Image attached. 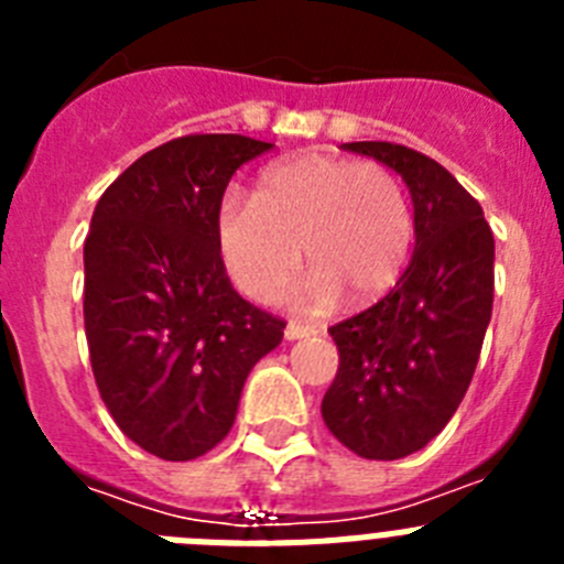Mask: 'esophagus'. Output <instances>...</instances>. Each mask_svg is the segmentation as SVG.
Returning <instances> with one entry per match:
<instances>
[{"instance_id":"esophagus-1","label":"esophagus","mask_w":564,"mask_h":564,"mask_svg":"<svg viewBox=\"0 0 564 564\" xmlns=\"http://www.w3.org/2000/svg\"><path fill=\"white\" fill-rule=\"evenodd\" d=\"M325 330L322 325H313V322H288L285 327V338L293 341V338H307V336H318V333Z\"/></svg>"}]
</instances>
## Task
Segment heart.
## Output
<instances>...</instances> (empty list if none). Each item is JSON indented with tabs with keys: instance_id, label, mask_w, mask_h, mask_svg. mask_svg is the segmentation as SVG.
Here are the masks:
<instances>
[{
	"instance_id": "b5f03b06",
	"label": "heart",
	"mask_w": 564,
	"mask_h": 564,
	"mask_svg": "<svg viewBox=\"0 0 564 564\" xmlns=\"http://www.w3.org/2000/svg\"><path fill=\"white\" fill-rule=\"evenodd\" d=\"M412 237L410 197L392 169L322 152L271 166L251 206L228 200L217 217L223 265L257 302H271L291 282L302 248L316 271L293 302L325 305L338 291L372 302L401 279Z\"/></svg>"
}]
</instances>
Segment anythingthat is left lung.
Listing matches in <instances>:
<instances>
[{"mask_svg":"<svg viewBox=\"0 0 564 564\" xmlns=\"http://www.w3.org/2000/svg\"><path fill=\"white\" fill-rule=\"evenodd\" d=\"M401 174L415 206V253L381 302L330 327L338 372L322 417L367 460L423 449L466 395L495 302V234L480 203L437 161L401 143L358 141Z\"/></svg>","mask_w":564,"mask_h":564,"instance_id":"8db88e82","label":"left lung"}]
</instances>
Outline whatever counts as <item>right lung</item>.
<instances>
[{
    "mask_svg": "<svg viewBox=\"0 0 564 564\" xmlns=\"http://www.w3.org/2000/svg\"><path fill=\"white\" fill-rule=\"evenodd\" d=\"M273 143L186 134L141 154L101 194L84 239V330L123 435L194 460L231 432L253 364L285 322L231 288L217 217L231 174Z\"/></svg>",
    "mask_w": 564,
    "mask_h": 564,
    "instance_id": "right-lung-1",
    "label": "right lung"
}]
</instances>
